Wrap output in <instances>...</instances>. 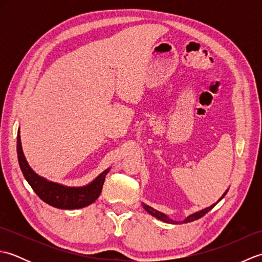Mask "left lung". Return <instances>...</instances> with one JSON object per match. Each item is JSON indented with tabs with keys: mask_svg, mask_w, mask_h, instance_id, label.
<instances>
[{
	"mask_svg": "<svg viewBox=\"0 0 262 262\" xmlns=\"http://www.w3.org/2000/svg\"><path fill=\"white\" fill-rule=\"evenodd\" d=\"M226 192H227V190H226V191L223 193V196H222V197H221L219 200H217V203H219L220 200H222V199L224 198V196H225V194H226ZM217 203H215V204H213V205H211V206H209V207H207V208H205V209H202V210L197 211V213H193V214H191V215H189L186 220H183L182 222H180V223H189V222H193V221H196V220L200 219V217H203L204 215L207 214L208 211H209L211 208H214V207H215V205H216ZM143 208L145 209L148 214H151L152 216L157 217V219H158V220H160V221L165 222V223H171V224H178V223H179V222H176V221H172V220H170L169 217L166 216L165 214L161 213V211L155 210L154 208L149 207L148 205L144 204V203H143Z\"/></svg>",
	"mask_w": 262,
	"mask_h": 262,
	"instance_id": "left-lung-1",
	"label": "left lung"
}]
</instances>
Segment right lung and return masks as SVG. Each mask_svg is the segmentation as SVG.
Segmentation results:
<instances>
[{
	"instance_id": "1",
	"label": "right lung",
	"mask_w": 262,
	"mask_h": 262,
	"mask_svg": "<svg viewBox=\"0 0 262 262\" xmlns=\"http://www.w3.org/2000/svg\"><path fill=\"white\" fill-rule=\"evenodd\" d=\"M16 152L20 169L28 183L31 186L33 191L42 202L60 209H77L94 203L102 191L105 176L110 169L104 170L91 183L84 187H68L59 185L56 182L46 180L45 178L38 176L33 171L22 152L20 132H18V141H16Z\"/></svg>"
}]
</instances>
